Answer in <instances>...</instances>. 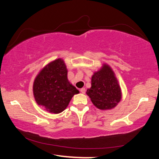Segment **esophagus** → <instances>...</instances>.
Wrapping results in <instances>:
<instances>
[{
  "instance_id": "34e87169",
  "label": "esophagus",
  "mask_w": 159,
  "mask_h": 159,
  "mask_svg": "<svg viewBox=\"0 0 159 159\" xmlns=\"http://www.w3.org/2000/svg\"><path fill=\"white\" fill-rule=\"evenodd\" d=\"M80 93H81L85 94V88H81V89L80 90Z\"/></svg>"
}]
</instances>
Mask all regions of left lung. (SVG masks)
Wrapping results in <instances>:
<instances>
[{
  "instance_id": "left-lung-1",
  "label": "left lung",
  "mask_w": 159,
  "mask_h": 159,
  "mask_svg": "<svg viewBox=\"0 0 159 159\" xmlns=\"http://www.w3.org/2000/svg\"><path fill=\"white\" fill-rule=\"evenodd\" d=\"M86 94L97 108L111 109L119 103L122 98L121 88L111 66L103 64L99 70L94 72L91 79V88Z\"/></svg>"
}]
</instances>
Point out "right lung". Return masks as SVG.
I'll list each match as a JSON object with an SVG mask.
<instances>
[{
    "mask_svg": "<svg viewBox=\"0 0 159 159\" xmlns=\"http://www.w3.org/2000/svg\"><path fill=\"white\" fill-rule=\"evenodd\" d=\"M67 69L61 58L45 66L35 78L34 96L36 103L47 111L60 114L66 109L79 90L67 79Z\"/></svg>",
    "mask_w": 159,
    "mask_h": 159,
    "instance_id": "1",
    "label": "right lung"
}]
</instances>
